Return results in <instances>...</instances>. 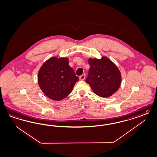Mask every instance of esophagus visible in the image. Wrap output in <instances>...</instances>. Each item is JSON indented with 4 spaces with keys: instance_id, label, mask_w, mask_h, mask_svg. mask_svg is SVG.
Returning a JSON list of instances; mask_svg holds the SVG:
<instances>
[{
    "instance_id": "34e87169",
    "label": "esophagus",
    "mask_w": 157,
    "mask_h": 157,
    "mask_svg": "<svg viewBox=\"0 0 157 157\" xmlns=\"http://www.w3.org/2000/svg\"><path fill=\"white\" fill-rule=\"evenodd\" d=\"M79 78L81 80H84L86 78V75H82L81 76H80Z\"/></svg>"
}]
</instances>
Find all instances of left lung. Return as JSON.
<instances>
[{"label":"left lung","mask_w":157,"mask_h":157,"mask_svg":"<svg viewBox=\"0 0 157 157\" xmlns=\"http://www.w3.org/2000/svg\"><path fill=\"white\" fill-rule=\"evenodd\" d=\"M90 69L86 83L97 95L107 98L116 92L121 85V76L118 67L109 58L89 59Z\"/></svg>","instance_id":"left-lung-1"}]
</instances>
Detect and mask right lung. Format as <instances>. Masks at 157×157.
Segmentation results:
<instances>
[{"label": "right lung", "mask_w": 157, "mask_h": 157, "mask_svg": "<svg viewBox=\"0 0 157 157\" xmlns=\"http://www.w3.org/2000/svg\"><path fill=\"white\" fill-rule=\"evenodd\" d=\"M78 80L66 58H51L42 65L38 73L41 90L46 96L57 101L68 96Z\"/></svg>", "instance_id": "1"}]
</instances>
